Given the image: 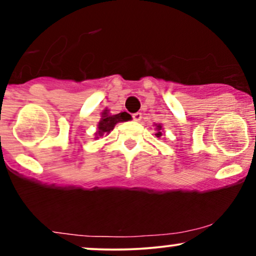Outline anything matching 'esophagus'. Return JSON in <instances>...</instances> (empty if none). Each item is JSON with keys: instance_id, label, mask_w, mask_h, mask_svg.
Wrapping results in <instances>:
<instances>
[{"instance_id": "esophagus-1", "label": "esophagus", "mask_w": 256, "mask_h": 256, "mask_svg": "<svg viewBox=\"0 0 256 256\" xmlns=\"http://www.w3.org/2000/svg\"><path fill=\"white\" fill-rule=\"evenodd\" d=\"M132 118H134V122H140V120L142 119V113H140V112H137V113L132 114Z\"/></svg>"}]
</instances>
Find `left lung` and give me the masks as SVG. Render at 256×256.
<instances>
[{
  "label": "left lung",
  "instance_id": "left-lung-1",
  "mask_svg": "<svg viewBox=\"0 0 256 256\" xmlns=\"http://www.w3.org/2000/svg\"><path fill=\"white\" fill-rule=\"evenodd\" d=\"M155 128H156V134H155V136L160 138L161 136H162V125L155 124Z\"/></svg>",
  "mask_w": 256,
  "mask_h": 256
}]
</instances>
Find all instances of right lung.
Segmentation results:
<instances>
[{
	"mask_svg": "<svg viewBox=\"0 0 256 256\" xmlns=\"http://www.w3.org/2000/svg\"><path fill=\"white\" fill-rule=\"evenodd\" d=\"M131 119V116L126 112H122L118 114H112L110 113V110L106 108V110L101 113V119H100L98 124V131L95 132V138L102 137L104 134H110V131L113 130L114 126L118 122H124Z\"/></svg>",
	"mask_w": 256,
	"mask_h": 256,
	"instance_id": "add662e5",
	"label": "right lung"
}]
</instances>
